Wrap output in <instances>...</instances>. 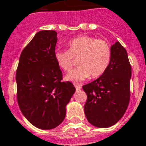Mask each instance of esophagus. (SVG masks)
<instances>
[{"instance_id":"34e87169","label":"esophagus","mask_w":146,"mask_h":146,"mask_svg":"<svg viewBox=\"0 0 146 146\" xmlns=\"http://www.w3.org/2000/svg\"><path fill=\"white\" fill-rule=\"evenodd\" d=\"M74 86H75L76 90H81V86H80V85H79V84H74Z\"/></svg>"}]
</instances>
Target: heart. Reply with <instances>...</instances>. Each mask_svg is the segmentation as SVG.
<instances>
[{
  "mask_svg": "<svg viewBox=\"0 0 146 146\" xmlns=\"http://www.w3.org/2000/svg\"><path fill=\"white\" fill-rule=\"evenodd\" d=\"M55 59L58 66L68 71L78 59L79 67L65 77L68 81L81 82L91 75L98 78L106 71L111 59V49L107 42L87 36L74 38L68 42L67 51L56 50Z\"/></svg>",
  "mask_w": 146,
  "mask_h": 146,
  "instance_id": "obj_1",
  "label": "heart"
}]
</instances>
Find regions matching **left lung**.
I'll return each mask as SVG.
<instances>
[{"label":"left lung","instance_id":"left-lung-1","mask_svg":"<svg viewBox=\"0 0 146 146\" xmlns=\"http://www.w3.org/2000/svg\"><path fill=\"white\" fill-rule=\"evenodd\" d=\"M109 67L99 78L83 86L87 95V121L99 128L116 124L124 115L130 98L131 66L125 48L117 41L111 47Z\"/></svg>","mask_w":146,"mask_h":146}]
</instances>
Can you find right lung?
<instances>
[{
  "label": "right lung",
  "mask_w": 146,
  "mask_h": 146,
  "mask_svg": "<svg viewBox=\"0 0 146 146\" xmlns=\"http://www.w3.org/2000/svg\"><path fill=\"white\" fill-rule=\"evenodd\" d=\"M57 33L40 31L22 51L16 81L21 112L34 126L52 129L66 116V106L75 91L71 82H62L55 59Z\"/></svg>",
  "instance_id": "right-lung-1"
}]
</instances>
